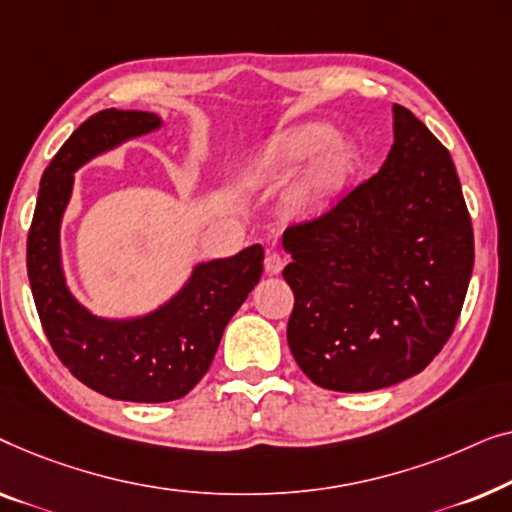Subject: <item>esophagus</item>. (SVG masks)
Masks as SVG:
<instances>
[{"mask_svg": "<svg viewBox=\"0 0 512 512\" xmlns=\"http://www.w3.org/2000/svg\"><path fill=\"white\" fill-rule=\"evenodd\" d=\"M283 266H285V259L280 257L278 253H269V255H266V259H264V269H266V273H271V276H276V273L283 271Z\"/></svg>", "mask_w": 512, "mask_h": 512, "instance_id": "1", "label": "esophagus"}]
</instances>
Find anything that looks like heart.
<instances>
[{
  "instance_id": "b5f03b06",
  "label": "heart",
  "mask_w": 512,
  "mask_h": 512,
  "mask_svg": "<svg viewBox=\"0 0 512 512\" xmlns=\"http://www.w3.org/2000/svg\"><path fill=\"white\" fill-rule=\"evenodd\" d=\"M306 169L292 192V201L308 215L320 213L341 197L357 171V153L338 141L329 122H301L273 136L250 162L257 178H285Z\"/></svg>"
}]
</instances>
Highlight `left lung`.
<instances>
[{
    "instance_id": "obj_1",
    "label": "left lung",
    "mask_w": 512,
    "mask_h": 512,
    "mask_svg": "<svg viewBox=\"0 0 512 512\" xmlns=\"http://www.w3.org/2000/svg\"><path fill=\"white\" fill-rule=\"evenodd\" d=\"M392 111L378 174L283 234L287 343L325 390H383L427 369L469 290L473 227L452 157L406 106Z\"/></svg>"
}]
</instances>
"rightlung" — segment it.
<instances>
[{
    "label": "right lung",
    "mask_w": 512,
    "mask_h": 512,
    "mask_svg": "<svg viewBox=\"0 0 512 512\" xmlns=\"http://www.w3.org/2000/svg\"><path fill=\"white\" fill-rule=\"evenodd\" d=\"M160 122L146 111L106 109L90 115L43 171L27 236L32 297L57 359L90 390L136 403L181 399L204 378L222 331L264 269L262 246L199 264L167 306L127 322L95 318L71 297L60 266V220L74 171L120 141L153 132Z\"/></svg>",
    "instance_id": "add662e5"
}]
</instances>
